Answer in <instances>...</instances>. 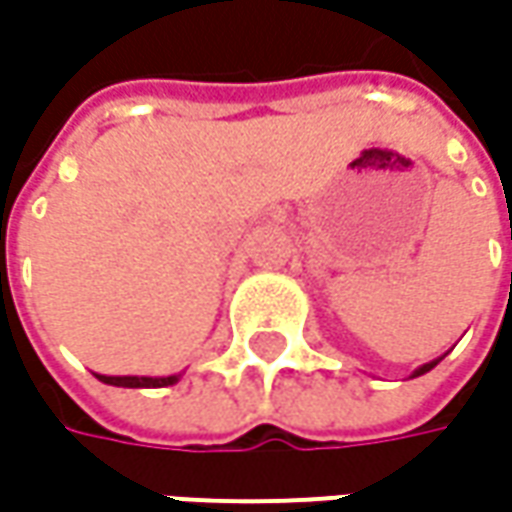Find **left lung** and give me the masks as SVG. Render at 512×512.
Segmentation results:
<instances>
[{
  "mask_svg": "<svg viewBox=\"0 0 512 512\" xmlns=\"http://www.w3.org/2000/svg\"><path fill=\"white\" fill-rule=\"evenodd\" d=\"M436 364H439V359H433V362H427V364H422V367H416V370L410 373V379H416V376H424V373H427V370H433Z\"/></svg>",
  "mask_w": 512,
  "mask_h": 512,
  "instance_id": "8db88e82",
  "label": "left lung"
}]
</instances>
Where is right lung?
I'll return each mask as SVG.
<instances>
[{
  "label": "right lung",
  "mask_w": 512,
  "mask_h": 512,
  "mask_svg": "<svg viewBox=\"0 0 512 512\" xmlns=\"http://www.w3.org/2000/svg\"><path fill=\"white\" fill-rule=\"evenodd\" d=\"M105 384H116V387H168L182 379V373L173 376H99Z\"/></svg>",
  "instance_id": "1"
}]
</instances>
